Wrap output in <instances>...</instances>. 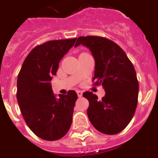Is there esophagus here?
Instances as JSON below:
<instances>
[{
    "label": "esophagus",
    "mask_w": 158,
    "mask_h": 158,
    "mask_svg": "<svg viewBox=\"0 0 158 158\" xmlns=\"http://www.w3.org/2000/svg\"><path fill=\"white\" fill-rule=\"evenodd\" d=\"M77 95H78L79 97H81L83 96V92L81 90H77Z\"/></svg>",
    "instance_id": "esophagus-1"
}]
</instances>
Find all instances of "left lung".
<instances>
[{
  "mask_svg": "<svg viewBox=\"0 0 158 158\" xmlns=\"http://www.w3.org/2000/svg\"><path fill=\"white\" fill-rule=\"evenodd\" d=\"M89 49L95 59V85H102L106 95L102 100L86 91L87 114L92 125L106 135H115L131 121L138 102L139 83L132 62L115 42L100 36H81L75 47Z\"/></svg>",
  "mask_w": 158,
  "mask_h": 158,
  "instance_id": "left-lung-1",
  "label": "left lung"
}]
</instances>
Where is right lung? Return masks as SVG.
Instances as JSON below:
<instances>
[{
    "mask_svg": "<svg viewBox=\"0 0 158 158\" xmlns=\"http://www.w3.org/2000/svg\"><path fill=\"white\" fill-rule=\"evenodd\" d=\"M76 39L50 40L35 47L18 76L17 100L23 117L34 134L45 140L61 139L72 124L78 96L69 90L68 95L60 94L56 98L51 80Z\"/></svg>",
    "mask_w": 158,
    "mask_h": 158,
    "instance_id": "right-lung-1",
    "label": "right lung"
}]
</instances>
